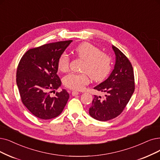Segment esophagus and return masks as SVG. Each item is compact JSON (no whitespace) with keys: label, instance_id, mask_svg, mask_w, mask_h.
I'll list each match as a JSON object with an SVG mask.
<instances>
[{"label":"esophagus","instance_id":"1","mask_svg":"<svg viewBox=\"0 0 160 160\" xmlns=\"http://www.w3.org/2000/svg\"><path fill=\"white\" fill-rule=\"evenodd\" d=\"M79 94V92L76 91H73L72 92V94L73 96H74V97H75V96H78Z\"/></svg>","mask_w":160,"mask_h":160}]
</instances>
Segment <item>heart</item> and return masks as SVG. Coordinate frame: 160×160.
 <instances>
[{"instance_id":"obj_1","label":"heart","mask_w":160,"mask_h":160,"mask_svg":"<svg viewBox=\"0 0 160 160\" xmlns=\"http://www.w3.org/2000/svg\"><path fill=\"white\" fill-rule=\"evenodd\" d=\"M74 52L79 58L85 61L82 65V73H70L63 78V83L73 90L81 91L88 84L89 77L94 81H100L106 78L112 69L110 57L102 52L93 44L84 42L74 49ZM69 58L67 54L62 53L59 57L57 66L62 72H66L69 69Z\"/></svg>"}]
</instances>
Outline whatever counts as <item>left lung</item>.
<instances>
[{
	"mask_svg": "<svg viewBox=\"0 0 160 160\" xmlns=\"http://www.w3.org/2000/svg\"><path fill=\"white\" fill-rule=\"evenodd\" d=\"M116 63L108 78L94 88L106 92L104 98L94 95L89 114L94 119L106 121L120 115L128 104L135 91L133 68L129 59L112 45Z\"/></svg>",
	"mask_w": 160,
	"mask_h": 160,
	"instance_id": "obj_1",
	"label": "left lung"
}]
</instances>
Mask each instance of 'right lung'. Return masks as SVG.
Returning <instances> with one entry per match:
<instances>
[{"label": "right lung", "mask_w": 160, "mask_h": 160, "mask_svg": "<svg viewBox=\"0 0 160 160\" xmlns=\"http://www.w3.org/2000/svg\"><path fill=\"white\" fill-rule=\"evenodd\" d=\"M72 42L60 41L29 49L19 62L16 83L22 102L38 118L50 119L58 116L67 104L69 95L65 89L56 92L54 97L50 93L61 86L57 63Z\"/></svg>", "instance_id": "right-lung-1"}]
</instances>
